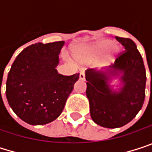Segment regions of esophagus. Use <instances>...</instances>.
Listing matches in <instances>:
<instances>
[{
    "label": "esophagus",
    "mask_w": 152,
    "mask_h": 152,
    "mask_svg": "<svg viewBox=\"0 0 152 152\" xmlns=\"http://www.w3.org/2000/svg\"><path fill=\"white\" fill-rule=\"evenodd\" d=\"M79 78H80L81 80H84V79H85V74H84L83 72H80V74H79Z\"/></svg>",
    "instance_id": "34e87169"
}]
</instances>
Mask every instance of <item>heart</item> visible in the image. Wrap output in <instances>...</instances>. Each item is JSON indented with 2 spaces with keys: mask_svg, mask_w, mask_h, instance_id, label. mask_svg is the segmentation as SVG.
I'll return each instance as SVG.
<instances>
[{
  "mask_svg": "<svg viewBox=\"0 0 152 152\" xmlns=\"http://www.w3.org/2000/svg\"><path fill=\"white\" fill-rule=\"evenodd\" d=\"M112 45V42L110 40H102L100 42H99L96 46H94V51L95 52H98V53H100V52H103L106 50L107 48H109ZM117 49L116 47H113V52H116Z\"/></svg>",
  "mask_w": 152,
  "mask_h": 152,
  "instance_id": "1",
  "label": "heart"
}]
</instances>
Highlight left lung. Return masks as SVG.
<instances>
[{"label":"left lung","instance_id":"obj_1","mask_svg":"<svg viewBox=\"0 0 152 152\" xmlns=\"http://www.w3.org/2000/svg\"><path fill=\"white\" fill-rule=\"evenodd\" d=\"M115 39L125 48L110 67L112 74H117V71L123 73V86L120 91L109 88L105 72L88 69L85 73L91 119L108 129L120 128L131 121L141 110L145 98L146 71L141 53L132 39Z\"/></svg>","mask_w":152,"mask_h":152}]
</instances>
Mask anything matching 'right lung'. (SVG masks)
<instances>
[{
  "label": "right lung",
  "mask_w": 152,
  "mask_h": 152,
  "mask_svg": "<svg viewBox=\"0 0 152 152\" xmlns=\"http://www.w3.org/2000/svg\"><path fill=\"white\" fill-rule=\"evenodd\" d=\"M64 41L36 43L15 58L6 83L9 105L23 121L44 125L57 119L79 79V73L63 76L56 70Z\"/></svg>",
  "instance_id": "1"
}]
</instances>
